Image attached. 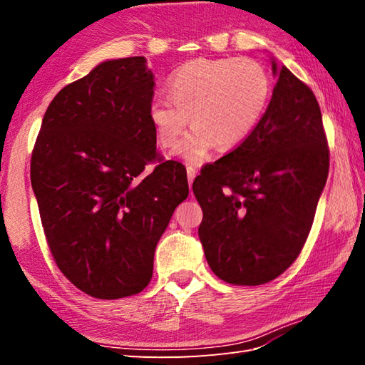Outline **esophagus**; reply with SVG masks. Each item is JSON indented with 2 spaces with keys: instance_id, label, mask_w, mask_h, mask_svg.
I'll return each instance as SVG.
<instances>
[{
  "instance_id": "esophagus-1",
  "label": "esophagus",
  "mask_w": 365,
  "mask_h": 365,
  "mask_svg": "<svg viewBox=\"0 0 365 365\" xmlns=\"http://www.w3.org/2000/svg\"><path fill=\"white\" fill-rule=\"evenodd\" d=\"M187 175H188V185H190V188H191V185H193V180H195V177H196L195 168H191V165H188V168H187Z\"/></svg>"
}]
</instances>
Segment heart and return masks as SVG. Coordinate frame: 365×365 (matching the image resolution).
Instances as JSON below:
<instances>
[{
  "mask_svg": "<svg viewBox=\"0 0 365 365\" xmlns=\"http://www.w3.org/2000/svg\"><path fill=\"white\" fill-rule=\"evenodd\" d=\"M170 98H154L148 117L163 148H175L190 125L193 130L177 156L201 164L217 145L232 150L261 123L272 98V78L250 58L193 59L172 73Z\"/></svg>",
  "mask_w": 365,
  "mask_h": 365,
  "instance_id": "1",
  "label": "heart"
}]
</instances>
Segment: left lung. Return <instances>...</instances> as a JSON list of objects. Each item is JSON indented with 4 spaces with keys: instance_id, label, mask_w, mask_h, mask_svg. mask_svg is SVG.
Returning <instances> with one entry per match:
<instances>
[{
    "instance_id": "obj_1",
    "label": "left lung",
    "mask_w": 365,
    "mask_h": 365,
    "mask_svg": "<svg viewBox=\"0 0 365 365\" xmlns=\"http://www.w3.org/2000/svg\"><path fill=\"white\" fill-rule=\"evenodd\" d=\"M277 85L251 137L195 178L209 267L232 285H262L304 246L329 177V145L312 90L272 61Z\"/></svg>"
}]
</instances>
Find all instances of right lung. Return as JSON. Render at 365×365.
<instances>
[{
  "instance_id": "add662e5",
  "label": "right lung",
  "mask_w": 365,
  "mask_h": 365,
  "mask_svg": "<svg viewBox=\"0 0 365 365\" xmlns=\"http://www.w3.org/2000/svg\"><path fill=\"white\" fill-rule=\"evenodd\" d=\"M153 95L143 56L104 61L54 96L34 146L30 178L49 251L98 299L146 288L159 238L188 196L187 170L156 150Z\"/></svg>"
}]
</instances>
